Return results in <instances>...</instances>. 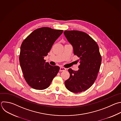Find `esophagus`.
I'll use <instances>...</instances> for the list:
<instances>
[{"label": "esophagus", "mask_w": 121, "mask_h": 121, "mask_svg": "<svg viewBox=\"0 0 121 121\" xmlns=\"http://www.w3.org/2000/svg\"><path fill=\"white\" fill-rule=\"evenodd\" d=\"M65 70H66V68H65L61 67H60V72L65 71Z\"/></svg>", "instance_id": "34e87169"}]
</instances>
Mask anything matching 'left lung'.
Masks as SVG:
<instances>
[{"mask_svg":"<svg viewBox=\"0 0 121 121\" xmlns=\"http://www.w3.org/2000/svg\"><path fill=\"white\" fill-rule=\"evenodd\" d=\"M65 35L73 48V54L79 59V70L69 68V78L65 82L67 89L74 93H81L89 88L96 79L102 56L95 40L85 32L78 30H65Z\"/></svg>","mask_w":121,"mask_h":121,"instance_id":"8db88e82","label":"left lung"}]
</instances>
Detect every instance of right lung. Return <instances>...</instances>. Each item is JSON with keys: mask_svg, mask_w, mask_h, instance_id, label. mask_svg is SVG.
Instances as JSON below:
<instances>
[{"mask_svg": "<svg viewBox=\"0 0 121 121\" xmlns=\"http://www.w3.org/2000/svg\"><path fill=\"white\" fill-rule=\"evenodd\" d=\"M63 32V30L43 27L35 30L23 41L19 62L26 81L32 88H47L58 73L59 66L50 65L44 58Z\"/></svg>", "mask_w": 121, "mask_h": 121, "instance_id": "1", "label": "right lung"}]
</instances>
